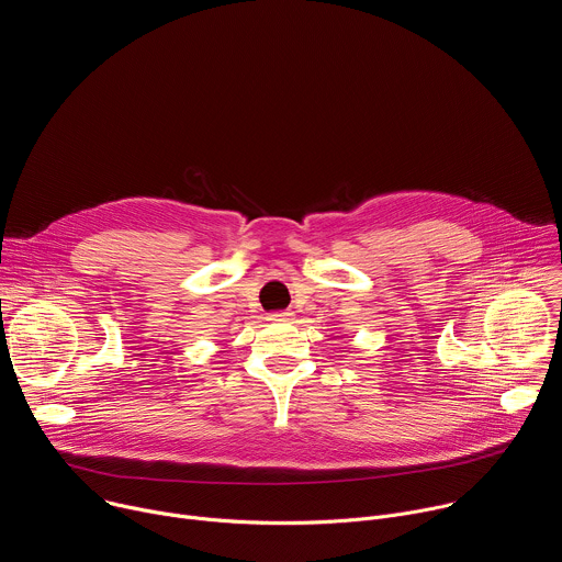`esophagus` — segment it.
Listing matches in <instances>:
<instances>
[{"label":"esophagus","instance_id":"obj_1","mask_svg":"<svg viewBox=\"0 0 562 562\" xmlns=\"http://www.w3.org/2000/svg\"><path fill=\"white\" fill-rule=\"evenodd\" d=\"M289 315L291 313H286V311H278V313H271L269 319H273V323H284V319H289Z\"/></svg>","mask_w":562,"mask_h":562}]
</instances>
